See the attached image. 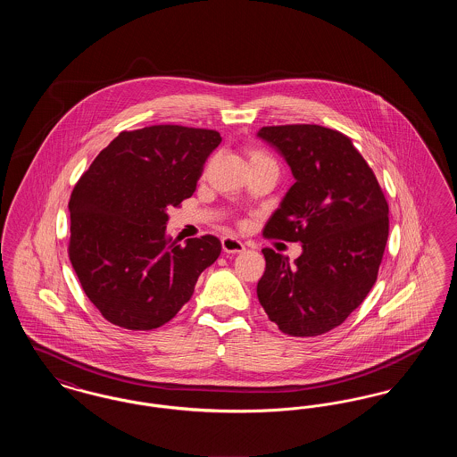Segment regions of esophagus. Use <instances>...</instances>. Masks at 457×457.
I'll return each mask as SVG.
<instances>
[{"label": "esophagus", "instance_id": "esophagus-1", "mask_svg": "<svg viewBox=\"0 0 457 457\" xmlns=\"http://www.w3.org/2000/svg\"><path fill=\"white\" fill-rule=\"evenodd\" d=\"M222 252L224 253H241L245 250V245L237 238H231V237H226L222 238Z\"/></svg>", "mask_w": 457, "mask_h": 457}]
</instances>
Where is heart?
<instances>
[{"label":"heart","mask_w":457,"mask_h":457,"mask_svg":"<svg viewBox=\"0 0 457 457\" xmlns=\"http://www.w3.org/2000/svg\"><path fill=\"white\" fill-rule=\"evenodd\" d=\"M246 162H248V168H257V166H263V164H270V166H276L274 161L270 157H267L265 154L257 151V149H248L246 151Z\"/></svg>","instance_id":"1"}]
</instances>
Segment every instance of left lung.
Masks as SVG:
<instances>
[{"label": "left lung", "instance_id": "obj_1", "mask_svg": "<svg viewBox=\"0 0 457 457\" xmlns=\"http://www.w3.org/2000/svg\"><path fill=\"white\" fill-rule=\"evenodd\" d=\"M295 185L265 224L267 238L300 241L289 259L263 248L257 296L284 334L320 336L341 326L377 281L389 237L382 188L346 135L320 125L263 127Z\"/></svg>", "mask_w": 457, "mask_h": 457}]
</instances>
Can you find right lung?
Segmentation results:
<instances>
[{
	"label": "right lung",
	"instance_id": "add662e5",
	"mask_svg": "<svg viewBox=\"0 0 457 457\" xmlns=\"http://www.w3.org/2000/svg\"><path fill=\"white\" fill-rule=\"evenodd\" d=\"M216 130L154 125L121 131L70 196V261L88 300L111 324L164 326L220 255L212 235L185 245L166 235L168 207L195 192Z\"/></svg>",
	"mask_w": 457,
	"mask_h": 457
}]
</instances>
